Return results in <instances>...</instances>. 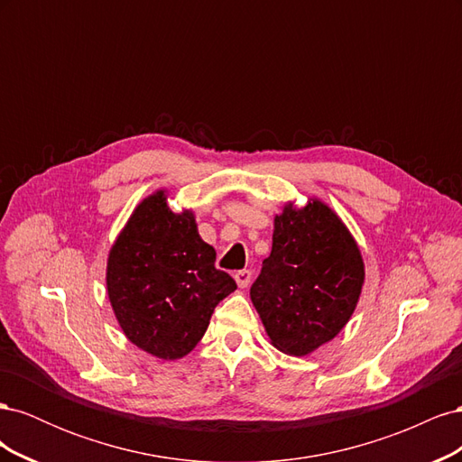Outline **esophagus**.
Returning a JSON list of instances; mask_svg holds the SVG:
<instances>
[{
	"mask_svg": "<svg viewBox=\"0 0 462 462\" xmlns=\"http://www.w3.org/2000/svg\"><path fill=\"white\" fill-rule=\"evenodd\" d=\"M250 279H253V272H248V270H239V272L235 273V282H236V285H239L241 289L248 287Z\"/></svg>",
	"mask_w": 462,
	"mask_h": 462,
	"instance_id": "esophagus-1",
	"label": "esophagus"
}]
</instances>
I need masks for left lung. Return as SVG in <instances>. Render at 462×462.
Wrapping results in <instances>:
<instances>
[{
  "label": "left lung",
  "instance_id": "1",
  "mask_svg": "<svg viewBox=\"0 0 462 462\" xmlns=\"http://www.w3.org/2000/svg\"><path fill=\"white\" fill-rule=\"evenodd\" d=\"M365 277L360 246L337 212L316 197L289 200L273 217L272 253L250 299L277 351L306 356L348 324Z\"/></svg>",
  "mask_w": 462,
  "mask_h": 462
}]
</instances>
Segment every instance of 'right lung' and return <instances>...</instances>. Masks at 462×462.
Returning a JSON list of instances; mask_svg holds the SVG:
<instances>
[{"label": "right lung", "mask_w": 462, "mask_h": 462, "mask_svg": "<svg viewBox=\"0 0 462 462\" xmlns=\"http://www.w3.org/2000/svg\"><path fill=\"white\" fill-rule=\"evenodd\" d=\"M167 199L158 189L136 204L109 248L106 289L125 337L160 360H179L236 283L216 270V250L202 241L192 209L173 212Z\"/></svg>", "instance_id": "add662e5"}]
</instances>
